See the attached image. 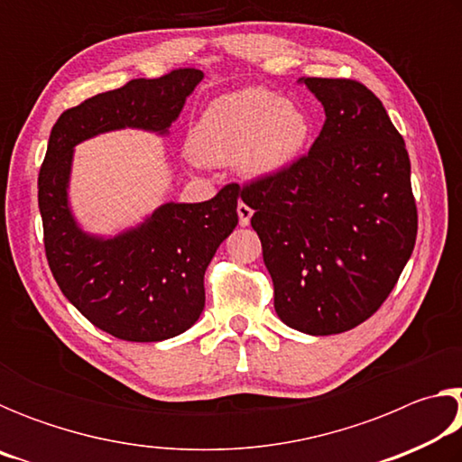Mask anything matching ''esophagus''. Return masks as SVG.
I'll list each match as a JSON object with an SVG mask.
<instances>
[{
	"label": "esophagus",
	"instance_id": "esophagus-1",
	"mask_svg": "<svg viewBox=\"0 0 462 462\" xmlns=\"http://www.w3.org/2000/svg\"><path fill=\"white\" fill-rule=\"evenodd\" d=\"M236 212H238L240 226H248L250 224V217H253V208H248L245 201H240L238 208H236Z\"/></svg>",
	"mask_w": 462,
	"mask_h": 462
}]
</instances>
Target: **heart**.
I'll list each match as a JSON object with an SVG mask.
<instances>
[{
	"instance_id": "obj_1",
	"label": "heart",
	"mask_w": 462,
	"mask_h": 462,
	"mask_svg": "<svg viewBox=\"0 0 462 462\" xmlns=\"http://www.w3.org/2000/svg\"><path fill=\"white\" fill-rule=\"evenodd\" d=\"M311 122L306 109L264 88L214 99L189 134V151L206 165H230L248 177L287 169L306 148Z\"/></svg>"
}]
</instances>
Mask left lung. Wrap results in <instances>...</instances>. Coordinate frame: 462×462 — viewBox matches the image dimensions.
Returning <instances> with one entry per match:
<instances>
[{"label": "left lung", "instance_id": "left-lung-1", "mask_svg": "<svg viewBox=\"0 0 462 462\" xmlns=\"http://www.w3.org/2000/svg\"><path fill=\"white\" fill-rule=\"evenodd\" d=\"M326 120L310 152L238 187L293 330L340 334L363 324L400 279L418 234L410 156L371 89L301 77Z\"/></svg>", "mask_w": 462, "mask_h": 462}]
</instances>
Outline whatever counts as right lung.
Wrapping results in <instances>:
<instances>
[{
    "label": "right lung",
    "instance_id": "right-lung-1",
    "mask_svg": "<svg viewBox=\"0 0 462 462\" xmlns=\"http://www.w3.org/2000/svg\"><path fill=\"white\" fill-rule=\"evenodd\" d=\"M201 79L198 69L132 79L62 112L51 132L38 175L46 261L62 295L120 340H167L198 322L206 306L203 275L236 228L240 195L236 185H226L209 201L165 203L114 238L91 236L69 208L73 146L120 128L167 134Z\"/></svg>",
    "mask_w": 462,
    "mask_h": 462
}]
</instances>
